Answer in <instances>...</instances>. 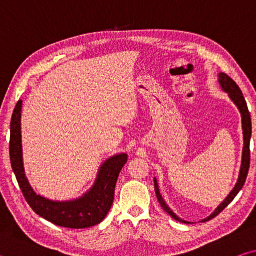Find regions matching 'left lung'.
<instances>
[{"instance_id":"left-lung-1","label":"left lung","mask_w":256,"mask_h":256,"mask_svg":"<svg viewBox=\"0 0 256 256\" xmlns=\"http://www.w3.org/2000/svg\"><path fill=\"white\" fill-rule=\"evenodd\" d=\"M218 81L220 84V86L224 92H226L228 94L229 98L232 99V102L237 106L238 110H240V115H242V138H244V146H242V164H240V175H238V180L237 183L235 185V188L232 190V192L228 194V196L224 198V200L220 203V204L216 206V209L212 212V214L208 216V218L203 219L202 222H208L212 218H214L216 216H218L220 212H222L224 208H226L229 203H230L234 198L237 196V193L242 190V185H244L246 177H248V168H250V134H252V123H250V115L248 112V105H246L245 98L242 96V94L240 92V86L236 84V82L234 81L230 76H228L226 73L220 72L218 74ZM154 190H156V196H157L158 201L162 206V209L170 214L172 219L177 220L180 222H188L182 220L178 218L174 212L170 210V208L166 204V202L160 194V190L157 184V180L154 178Z\"/></svg>"}]
</instances>
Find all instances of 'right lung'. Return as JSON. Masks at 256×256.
Listing matches in <instances>:
<instances>
[{"label": "right lung", "mask_w": 256, "mask_h": 256, "mask_svg": "<svg viewBox=\"0 0 256 256\" xmlns=\"http://www.w3.org/2000/svg\"><path fill=\"white\" fill-rule=\"evenodd\" d=\"M21 107L22 102L19 100L12 112L8 151L12 170L30 208L44 219L60 227L88 228L102 222L112 204L116 180L126 162L128 154H115L104 162L92 188L81 198L70 201L48 200L34 193L24 174L21 146Z\"/></svg>", "instance_id": "obj_1"}]
</instances>
